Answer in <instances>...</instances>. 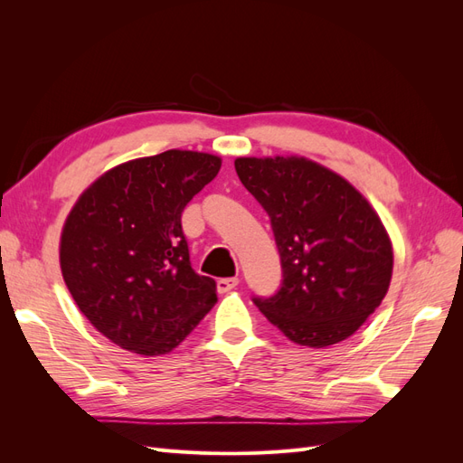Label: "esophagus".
Here are the masks:
<instances>
[{"mask_svg": "<svg viewBox=\"0 0 463 463\" xmlns=\"http://www.w3.org/2000/svg\"><path fill=\"white\" fill-rule=\"evenodd\" d=\"M237 284H240V279L237 278H220L216 282V288L220 293H228L230 289H233Z\"/></svg>", "mask_w": 463, "mask_h": 463, "instance_id": "obj_1", "label": "esophagus"}]
</instances>
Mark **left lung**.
Listing matches in <instances>:
<instances>
[{
	"label": "left lung",
	"mask_w": 463,
	"mask_h": 463,
	"mask_svg": "<svg viewBox=\"0 0 463 463\" xmlns=\"http://www.w3.org/2000/svg\"><path fill=\"white\" fill-rule=\"evenodd\" d=\"M235 172L270 218L282 288L255 305L293 344L328 347L383 303L394 269L384 223L328 167L303 156L237 158Z\"/></svg>",
	"instance_id": "obj_1"
}]
</instances>
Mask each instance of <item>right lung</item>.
<instances>
[{
    "label": "right lung",
    "instance_id": "right-lung-1",
    "mask_svg": "<svg viewBox=\"0 0 463 463\" xmlns=\"http://www.w3.org/2000/svg\"><path fill=\"white\" fill-rule=\"evenodd\" d=\"M220 165L214 154L172 148L111 167L77 199L61 230V274L109 342L170 354L218 301L214 279L191 269L181 213Z\"/></svg>",
    "mask_w": 463,
    "mask_h": 463
}]
</instances>
